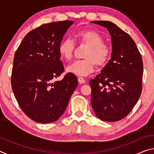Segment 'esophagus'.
Masks as SVG:
<instances>
[{
  "mask_svg": "<svg viewBox=\"0 0 154 154\" xmlns=\"http://www.w3.org/2000/svg\"><path fill=\"white\" fill-rule=\"evenodd\" d=\"M78 82H79V83H85V79H83V77H78Z\"/></svg>",
  "mask_w": 154,
  "mask_h": 154,
  "instance_id": "1",
  "label": "esophagus"
}]
</instances>
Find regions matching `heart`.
Here are the masks:
<instances>
[{
	"mask_svg": "<svg viewBox=\"0 0 154 154\" xmlns=\"http://www.w3.org/2000/svg\"><path fill=\"white\" fill-rule=\"evenodd\" d=\"M74 40L88 46L83 54L85 59L77 60L68 65L66 71L70 73L86 76L94 70L95 65L102 66L108 61L111 54L110 48L103 43V38L98 32L93 30H81L75 34ZM75 45L71 38L61 41L58 47L60 55L66 60L73 56Z\"/></svg>",
	"mask_w": 154,
	"mask_h": 154,
	"instance_id": "b5f03b06",
	"label": "heart"
}]
</instances>
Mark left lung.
<instances>
[{"label": "left lung", "mask_w": 154, "mask_h": 154, "mask_svg": "<svg viewBox=\"0 0 154 154\" xmlns=\"http://www.w3.org/2000/svg\"><path fill=\"white\" fill-rule=\"evenodd\" d=\"M106 28L111 36V58L90 81L91 105L103 121L124 118L136 105L142 91L143 64L140 54L130 36L109 21L91 22Z\"/></svg>", "instance_id": "8db88e82"}]
</instances>
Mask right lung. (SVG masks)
Here are the masks:
<instances>
[{
    "label": "right lung",
    "instance_id": "right-lung-1",
    "mask_svg": "<svg viewBox=\"0 0 154 154\" xmlns=\"http://www.w3.org/2000/svg\"><path fill=\"white\" fill-rule=\"evenodd\" d=\"M72 21L41 25L26 35L15 52L11 86L18 104L28 118L38 123H51L60 118L78 85L77 77L64 72L60 43Z\"/></svg>",
    "mask_w": 154,
    "mask_h": 154
}]
</instances>
